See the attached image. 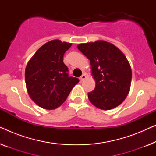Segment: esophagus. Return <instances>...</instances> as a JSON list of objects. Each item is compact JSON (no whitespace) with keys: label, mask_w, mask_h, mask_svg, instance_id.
Instances as JSON below:
<instances>
[{"label":"esophagus","mask_w":156,"mask_h":156,"mask_svg":"<svg viewBox=\"0 0 156 156\" xmlns=\"http://www.w3.org/2000/svg\"><path fill=\"white\" fill-rule=\"evenodd\" d=\"M86 74H83L82 76H80V80H81V81H84L85 79H86Z\"/></svg>","instance_id":"1"}]
</instances>
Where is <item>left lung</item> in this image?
<instances>
[{
  "label": "left lung",
  "instance_id": "8db88e82",
  "mask_svg": "<svg viewBox=\"0 0 156 156\" xmlns=\"http://www.w3.org/2000/svg\"><path fill=\"white\" fill-rule=\"evenodd\" d=\"M77 48L91 63L95 89L88 98L97 108L112 109L122 103L129 92L131 69L126 57L112 43L103 40L80 44Z\"/></svg>",
  "mask_w": 156,
  "mask_h": 156
}]
</instances>
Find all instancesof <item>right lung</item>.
<instances>
[{
	"label": "right lung",
	"instance_id": "add662e5",
	"mask_svg": "<svg viewBox=\"0 0 156 156\" xmlns=\"http://www.w3.org/2000/svg\"><path fill=\"white\" fill-rule=\"evenodd\" d=\"M72 44L54 40L42 45L30 59L25 69V83L30 97L40 107H59L80 82L69 76L63 57Z\"/></svg>",
	"mask_w": 156,
	"mask_h": 156
}]
</instances>
